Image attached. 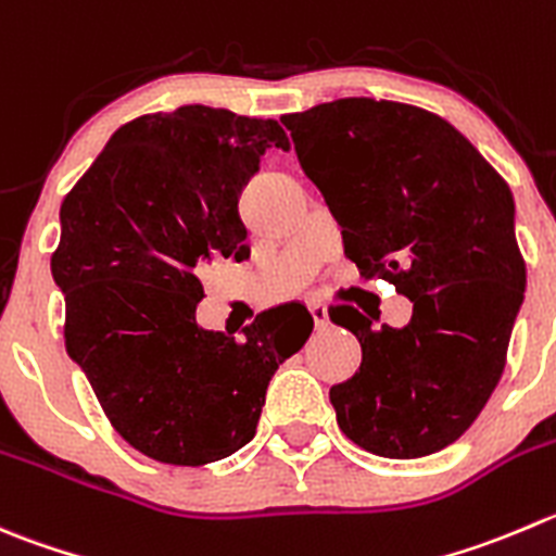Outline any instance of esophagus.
Returning <instances> with one entry per match:
<instances>
[{
  "mask_svg": "<svg viewBox=\"0 0 556 556\" xmlns=\"http://www.w3.org/2000/svg\"><path fill=\"white\" fill-rule=\"evenodd\" d=\"M309 312H312V317H315V326L317 328H326L328 326V309H326V306L317 304V301H312Z\"/></svg>",
  "mask_w": 556,
  "mask_h": 556,
  "instance_id": "1",
  "label": "esophagus"
}]
</instances>
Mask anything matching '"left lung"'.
<instances>
[{"label":"left lung","mask_w":556,"mask_h":556,"mask_svg":"<svg viewBox=\"0 0 556 556\" xmlns=\"http://www.w3.org/2000/svg\"><path fill=\"white\" fill-rule=\"evenodd\" d=\"M282 124L342 225L344 255L413 301L404 328L328 309L364 353L328 393L339 429L386 459L438 454L497 388L525 301L510 187L454 124L404 102L344 97Z\"/></svg>","instance_id":"1"}]
</instances>
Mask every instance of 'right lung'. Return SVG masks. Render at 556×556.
<instances>
[{"mask_svg": "<svg viewBox=\"0 0 556 556\" xmlns=\"http://www.w3.org/2000/svg\"><path fill=\"white\" fill-rule=\"evenodd\" d=\"M271 147L290 149L274 118L147 113L111 135L59 212L64 348L111 427L163 465H212L250 443L268 380L315 326L295 301L241 339L195 323L206 263L250 257L239 195Z\"/></svg>", "mask_w": 556, "mask_h": 556, "instance_id": "obj_1", "label": "right lung"}]
</instances>
